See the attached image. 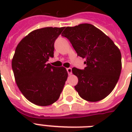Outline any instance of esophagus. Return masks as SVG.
I'll use <instances>...</instances> for the list:
<instances>
[{
    "label": "esophagus",
    "mask_w": 132,
    "mask_h": 132,
    "mask_svg": "<svg viewBox=\"0 0 132 132\" xmlns=\"http://www.w3.org/2000/svg\"><path fill=\"white\" fill-rule=\"evenodd\" d=\"M66 70H67V72H68V75L72 74V68H66Z\"/></svg>",
    "instance_id": "obj_1"
}]
</instances>
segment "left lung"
<instances>
[{"label":"left lung","mask_w":132,"mask_h":132,"mask_svg":"<svg viewBox=\"0 0 132 132\" xmlns=\"http://www.w3.org/2000/svg\"><path fill=\"white\" fill-rule=\"evenodd\" d=\"M77 55L86 59L84 70L72 68L78 78L75 86L84 100L96 102L110 94L121 72V53L110 38L90 24L66 27L62 34Z\"/></svg>","instance_id":"8db88e82"}]
</instances>
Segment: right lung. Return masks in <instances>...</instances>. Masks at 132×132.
I'll list each match as a JSON object with an SVG mask.
<instances>
[{"label": "right lung", "instance_id": "add662e5", "mask_svg": "<svg viewBox=\"0 0 132 132\" xmlns=\"http://www.w3.org/2000/svg\"><path fill=\"white\" fill-rule=\"evenodd\" d=\"M64 27H45L29 34L18 44L11 66L20 90L30 102L40 106L60 98L68 77L64 67L46 62L53 57L54 43Z\"/></svg>", "mask_w": 132, "mask_h": 132}]
</instances>
